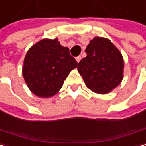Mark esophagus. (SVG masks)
I'll use <instances>...</instances> for the list:
<instances>
[{"mask_svg":"<svg viewBox=\"0 0 146 146\" xmlns=\"http://www.w3.org/2000/svg\"><path fill=\"white\" fill-rule=\"evenodd\" d=\"M76 60L77 63H79V62L81 61V60H82V56H77V57L76 58Z\"/></svg>","mask_w":146,"mask_h":146,"instance_id":"1","label":"esophagus"}]
</instances>
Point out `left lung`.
I'll return each mask as SVG.
<instances>
[{
	"label": "left lung",
	"instance_id": "left-lung-1",
	"mask_svg": "<svg viewBox=\"0 0 146 146\" xmlns=\"http://www.w3.org/2000/svg\"><path fill=\"white\" fill-rule=\"evenodd\" d=\"M85 51L86 57L79 62L77 70L86 86L96 93L110 92L123 80L122 54L109 39L101 37L91 40Z\"/></svg>",
	"mask_w": 146,
	"mask_h": 146
}]
</instances>
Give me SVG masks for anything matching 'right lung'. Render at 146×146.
Segmentation results:
<instances>
[{"label": "right lung", "mask_w": 146, "mask_h": 146, "mask_svg": "<svg viewBox=\"0 0 146 146\" xmlns=\"http://www.w3.org/2000/svg\"><path fill=\"white\" fill-rule=\"evenodd\" d=\"M76 60L58 38H44L33 45L24 58L23 76L29 90L38 97L49 98L62 87Z\"/></svg>", "instance_id": "add662e5"}]
</instances>
